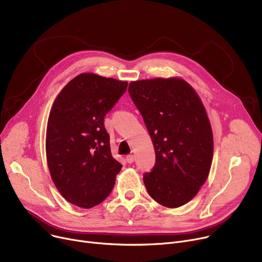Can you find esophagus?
Wrapping results in <instances>:
<instances>
[{
  "label": "esophagus",
  "mask_w": 262,
  "mask_h": 262,
  "mask_svg": "<svg viewBox=\"0 0 262 262\" xmlns=\"http://www.w3.org/2000/svg\"><path fill=\"white\" fill-rule=\"evenodd\" d=\"M134 160H135V157H134V155H127L126 156V161L130 164V163H133L134 162Z\"/></svg>",
  "instance_id": "obj_1"
}]
</instances>
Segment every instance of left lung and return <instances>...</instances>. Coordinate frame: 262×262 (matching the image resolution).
<instances>
[{
	"instance_id": "8db88e82",
	"label": "left lung",
	"mask_w": 262,
	"mask_h": 262,
	"mask_svg": "<svg viewBox=\"0 0 262 262\" xmlns=\"http://www.w3.org/2000/svg\"><path fill=\"white\" fill-rule=\"evenodd\" d=\"M128 92L155 149V166L143 174L147 193L164 207H180L198 194L210 171L213 138L205 107L181 78L132 81Z\"/></svg>"
}]
</instances>
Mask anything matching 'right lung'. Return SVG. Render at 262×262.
<instances>
[{
  "label": "right lung",
  "mask_w": 262,
  "mask_h": 262,
  "mask_svg": "<svg viewBox=\"0 0 262 262\" xmlns=\"http://www.w3.org/2000/svg\"><path fill=\"white\" fill-rule=\"evenodd\" d=\"M127 82L82 73L55 100L47 127V159L60 194L81 208L102 203L122 164L110 150L104 117L126 91Z\"/></svg>",
  "instance_id": "1"
}]
</instances>
